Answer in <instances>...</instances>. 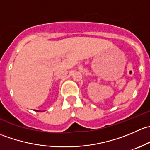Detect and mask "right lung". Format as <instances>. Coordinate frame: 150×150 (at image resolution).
Returning <instances> with one entry per match:
<instances>
[{
  "mask_svg": "<svg viewBox=\"0 0 150 150\" xmlns=\"http://www.w3.org/2000/svg\"><path fill=\"white\" fill-rule=\"evenodd\" d=\"M35 111H37V112H38V110H35Z\"/></svg>",
  "mask_w": 150,
  "mask_h": 150,
  "instance_id": "add662e5",
  "label": "right lung"
}]
</instances>
